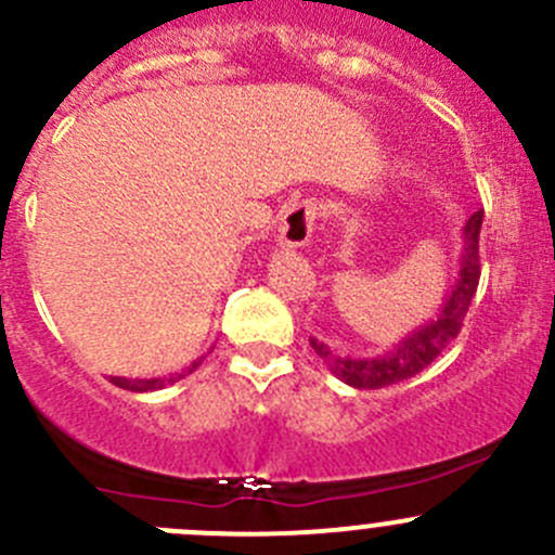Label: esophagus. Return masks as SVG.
Returning a JSON list of instances; mask_svg holds the SVG:
<instances>
[{
  "mask_svg": "<svg viewBox=\"0 0 555 555\" xmlns=\"http://www.w3.org/2000/svg\"><path fill=\"white\" fill-rule=\"evenodd\" d=\"M315 218H318V205L312 199H301V202H294L291 207H285L278 227L280 250L305 248L312 237V229H315Z\"/></svg>",
  "mask_w": 555,
  "mask_h": 555,
  "instance_id": "34e87169",
  "label": "esophagus"
}]
</instances>
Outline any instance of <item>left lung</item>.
Instances as JSON below:
<instances>
[{"label":"left lung","mask_w":555,"mask_h":555,"mask_svg":"<svg viewBox=\"0 0 555 555\" xmlns=\"http://www.w3.org/2000/svg\"><path fill=\"white\" fill-rule=\"evenodd\" d=\"M480 227L482 212L477 210L464 227V250L462 259H459V275L448 288V294L442 296L437 315L426 321L424 326L413 328L391 350L380 356H343L334 353L326 343H318L315 337H310L312 350L321 356L328 372L353 388H386L424 372L462 332L464 315L469 310L477 283H480V256H477Z\"/></svg>","instance_id":"1"}]
</instances>
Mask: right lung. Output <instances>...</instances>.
<instances>
[{
  "instance_id": "1",
  "label": "right lung",
  "mask_w": 555,
  "mask_h": 555,
  "mask_svg": "<svg viewBox=\"0 0 555 555\" xmlns=\"http://www.w3.org/2000/svg\"><path fill=\"white\" fill-rule=\"evenodd\" d=\"M202 359L205 356H199L196 361H191V366L185 372H194L196 366L202 364ZM180 377L185 375H169V377H145V380H140V377H134V380H129V377H109V383H115L118 388H126V391H156V388H164L169 386V383L180 380Z\"/></svg>"
}]
</instances>
